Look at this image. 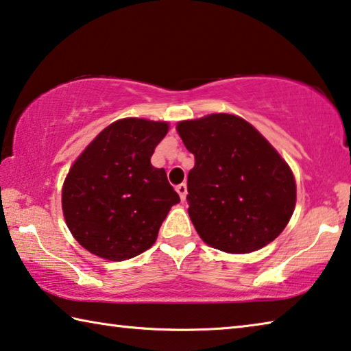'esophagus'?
<instances>
[{
    "mask_svg": "<svg viewBox=\"0 0 351 351\" xmlns=\"http://www.w3.org/2000/svg\"><path fill=\"white\" fill-rule=\"evenodd\" d=\"M176 189H177V193H179L180 199H182V200H185V197H186V193H188L186 183H180V185H177V186H176Z\"/></svg>",
    "mask_w": 351,
    "mask_h": 351,
    "instance_id": "1",
    "label": "esophagus"
}]
</instances>
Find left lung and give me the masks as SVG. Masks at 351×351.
Instances as JSON below:
<instances>
[{"label":"left lung","instance_id":"obj_1","mask_svg":"<svg viewBox=\"0 0 351 351\" xmlns=\"http://www.w3.org/2000/svg\"><path fill=\"white\" fill-rule=\"evenodd\" d=\"M177 132L196 160L186 200L199 237L227 254L272 243L294 213L295 180L271 143L228 113L182 121Z\"/></svg>","mask_w":351,"mask_h":351}]
</instances>
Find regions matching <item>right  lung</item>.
<instances>
[{"instance_id": "1", "label": "right lung", "mask_w": 351, "mask_h": 351, "mask_svg": "<svg viewBox=\"0 0 351 351\" xmlns=\"http://www.w3.org/2000/svg\"><path fill=\"white\" fill-rule=\"evenodd\" d=\"M168 129L163 121L119 119L79 155L63 183L62 208L84 249L124 261L152 247L171 206L180 202L166 171L151 165Z\"/></svg>"}]
</instances>
